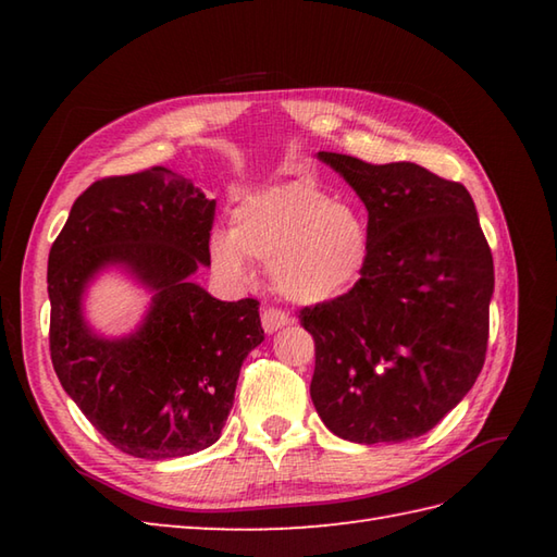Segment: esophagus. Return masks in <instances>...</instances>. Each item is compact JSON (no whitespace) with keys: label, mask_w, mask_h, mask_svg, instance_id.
<instances>
[{"label":"esophagus","mask_w":557,"mask_h":557,"mask_svg":"<svg viewBox=\"0 0 557 557\" xmlns=\"http://www.w3.org/2000/svg\"><path fill=\"white\" fill-rule=\"evenodd\" d=\"M260 321H263L265 333H277L282 325L289 323V315L277 309V306H265V309L260 311Z\"/></svg>","instance_id":"1"}]
</instances>
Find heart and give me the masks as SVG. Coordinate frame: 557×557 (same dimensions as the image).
Wrapping results in <instances>:
<instances>
[{
	"label": "heart",
	"instance_id": "1",
	"mask_svg": "<svg viewBox=\"0 0 557 557\" xmlns=\"http://www.w3.org/2000/svg\"><path fill=\"white\" fill-rule=\"evenodd\" d=\"M210 258L234 282L251 280L256 260L285 299L323 304L359 280L369 258V224L315 184L289 182L248 198L236 210L234 230L212 232Z\"/></svg>",
	"mask_w": 557,
	"mask_h": 557
}]
</instances>
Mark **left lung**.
<instances>
[{
	"mask_svg": "<svg viewBox=\"0 0 557 557\" xmlns=\"http://www.w3.org/2000/svg\"><path fill=\"white\" fill-rule=\"evenodd\" d=\"M369 210V258L349 292L304 306L311 399L351 443H401L459 405L486 361L493 256L474 200L413 162L318 152Z\"/></svg>",
	"mask_w": 557,
	"mask_h": 557,
	"instance_id": "left-lung-1",
	"label": "left lung"
}]
</instances>
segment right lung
Instances as JSON below:
<instances>
[{
    "label": "right lung",
    "instance_id": "add662e5",
    "mask_svg": "<svg viewBox=\"0 0 557 557\" xmlns=\"http://www.w3.org/2000/svg\"><path fill=\"white\" fill-rule=\"evenodd\" d=\"M212 222L215 200L158 164L92 182L50 248L54 373L102 437L132 457H184L215 443L242 363L265 339L256 299L220 301L191 282L210 265ZM114 262L157 294L138 334L102 341L82 321L79 294Z\"/></svg>",
    "mask_w": 557,
    "mask_h": 557
}]
</instances>
